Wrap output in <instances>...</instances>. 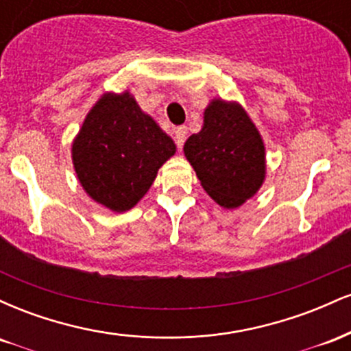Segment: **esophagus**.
<instances>
[{"label":"esophagus","instance_id":"obj_1","mask_svg":"<svg viewBox=\"0 0 351 351\" xmlns=\"http://www.w3.org/2000/svg\"><path fill=\"white\" fill-rule=\"evenodd\" d=\"M186 135H188V128L186 127H178L175 130V143H176V147H178V150L183 148L184 140H186Z\"/></svg>","mask_w":351,"mask_h":351}]
</instances>
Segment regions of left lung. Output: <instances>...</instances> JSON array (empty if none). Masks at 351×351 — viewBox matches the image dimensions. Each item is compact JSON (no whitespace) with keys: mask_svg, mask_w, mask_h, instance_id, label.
<instances>
[{"mask_svg":"<svg viewBox=\"0 0 351 351\" xmlns=\"http://www.w3.org/2000/svg\"><path fill=\"white\" fill-rule=\"evenodd\" d=\"M204 191L226 209L252 198L265 178L263 136L237 102L213 99L203 128L183 147Z\"/></svg>","mask_w":351,"mask_h":351,"instance_id":"obj_1","label":"left lung"}]
</instances>
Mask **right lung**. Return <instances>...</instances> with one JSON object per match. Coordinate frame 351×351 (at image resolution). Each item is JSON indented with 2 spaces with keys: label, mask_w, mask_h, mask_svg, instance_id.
<instances>
[{
  "label": "right lung",
  "mask_w": 351,
  "mask_h": 351,
  "mask_svg": "<svg viewBox=\"0 0 351 351\" xmlns=\"http://www.w3.org/2000/svg\"><path fill=\"white\" fill-rule=\"evenodd\" d=\"M176 145L128 90L107 92L72 143V163L86 193L115 213L143 198Z\"/></svg>",
  "instance_id": "1"
}]
</instances>
